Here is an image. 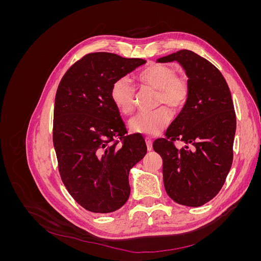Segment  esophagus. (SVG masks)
<instances>
[{
  "mask_svg": "<svg viewBox=\"0 0 261 261\" xmlns=\"http://www.w3.org/2000/svg\"><path fill=\"white\" fill-rule=\"evenodd\" d=\"M146 145H147V149L148 151H151L152 150V139L150 137H146Z\"/></svg>",
  "mask_w": 261,
  "mask_h": 261,
  "instance_id": "obj_1",
  "label": "esophagus"
}]
</instances>
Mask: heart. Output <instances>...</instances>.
<instances>
[{"label":"heart","instance_id":"1","mask_svg":"<svg viewBox=\"0 0 261 261\" xmlns=\"http://www.w3.org/2000/svg\"><path fill=\"white\" fill-rule=\"evenodd\" d=\"M140 83L158 90L156 106L165 105L173 111L184 109L191 96V88L186 78L177 76V70L168 64L156 63L138 75ZM136 88L128 77H118L111 86L110 97L118 111L129 114L135 108ZM171 112L161 107L151 112H140L129 121L132 132L141 135L156 136L171 122Z\"/></svg>","mask_w":261,"mask_h":261}]
</instances>
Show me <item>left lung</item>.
<instances>
[{
    "label": "left lung",
    "instance_id": "8db88e82",
    "mask_svg": "<svg viewBox=\"0 0 261 261\" xmlns=\"http://www.w3.org/2000/svg\"><path fill=\"white\" fill-rule=\"evenodd\" d=\"M177 61L188 77L191 96L153 150L163 161V183L175 202L200 207L222 188L233 162L236 115L230 88L220 70L189 50L158 59ZM186 147L177 149L175 141Z\"/></svg>",
    "mask_w": 261,
    "mask_h": 261
}]
</instances>
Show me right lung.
<instances>
[{"mask_svg": "<svg viewBox=\"0 0 261 261\" xmlns=\"http://www.w3.org/2000/svg\"><path fill=\"white\" fill-rule=\"evenodd\" d=\"M145 63L89 53L68 68L58 87L53 145L59 172L70 196L88 211L110 213L124 206L129 170L147 153L144 137L128 135L110 97L115 80Z\"/></svg>", "mask_w": 261, "mask_h": 261, "instance_id": "right-lung-1", "label": "right lung"}]
</instances>
